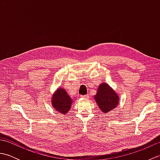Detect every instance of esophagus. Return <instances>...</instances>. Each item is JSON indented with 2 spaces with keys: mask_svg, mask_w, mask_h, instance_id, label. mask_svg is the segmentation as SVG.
<instances>
[{
  "mask_svg": "<svg viewBox=\"0 0 160 160\" xmlns=\"http://www.w3.org/2000/svg\"><path fill=\"white\" fill-rule=\"evenodd\" d=\"M82 98H89V96L88 95H83V96H81Z\"/></svg>",
  "mask_w": 160,
  "mask_h": 160,
  "instance_id": "obj_1",
  "label": "esophagus"
}]
</instances>
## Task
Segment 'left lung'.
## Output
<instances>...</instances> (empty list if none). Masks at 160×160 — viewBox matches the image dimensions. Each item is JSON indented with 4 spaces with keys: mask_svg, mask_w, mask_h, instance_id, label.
Segmentation results:
<instances>
[{
    "mask_svg": "<svg viewBox=\"0 0 160 160\" xmlns=\"http://www.w3.org/2000/svg\"><path fill=\"white\" fill-rule=\"evenodd\" d=\"M95 100L101 111L104 113H108L118 106L119 97L115 91L106 83H102L98 87Z\"/></svg>",
    "mask_w": 160,
    "mask_h": 160,
    "instance_id": "8db88e82",
    "label": "left lung"
}]
</instances>
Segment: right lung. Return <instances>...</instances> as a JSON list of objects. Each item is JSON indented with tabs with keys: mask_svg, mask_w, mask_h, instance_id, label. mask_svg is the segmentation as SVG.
<instances>
[{
	"mask_svg": "<svg viewBox=\"0 0 160 160\" xmlns=\"http://www.w3.org/2000/svg\"><path fill=\"white\" fill-rule=\"evenodd\" d=\"M72 100L67 91L62 88H58L52 97V106L55 109L62 114L67 113L71 108Z\"/></svg>",
	"mask_w": 160,
	"mask_h": 160,
	"instance_id": "add662e5",
	"label": "right lung"
}]
</instances>
